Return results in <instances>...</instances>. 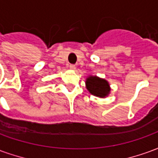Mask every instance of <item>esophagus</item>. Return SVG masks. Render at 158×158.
<instances>
[{
    "label": "esophagus",
    "mask_w": 158,
    "mask_h": 158,
    "mask_svg": "<svg viewBox=\"0 0 158 158\" xmlns=\"http://www.w3.org/2000/svg\"><path fill=\"white\" fill-rule=\"evenodd\" d=\"M69 69H75L76 67L74 64H69Z\"/></svg>",
    "instance_id": "34e87169"
}]
</instances>
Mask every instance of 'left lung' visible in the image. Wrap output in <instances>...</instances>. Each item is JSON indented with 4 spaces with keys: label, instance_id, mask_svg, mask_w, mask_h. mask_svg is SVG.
Returning a JSON list of instances; mask_svg holds the SVG:
<instances>
[{
    "label": "left lung",
    "instance_id": "8db88e82",
    "mask_svg": "<svg viewBox=\"0 0 158 158\" xmlns=\"http://www.w3.org/2000/svg\"><path fill=\"white\" fill-rule=\"evenodd\" d=\"M86 88L90 94L99 97H105L110 92L109 84L107 81L96 76H90L86 79Z\"/></svg>",
    "mask_w": 158,
    "mask_h": 158
}]
</instances>
